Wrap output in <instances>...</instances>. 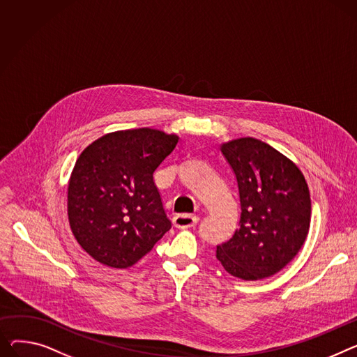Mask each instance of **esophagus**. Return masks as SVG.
Instances as JSON below:
<instances>
[{"mask_svg":"<svg viewBox=\"0 0 357 357\" xmlns=\"http://www.w3.org/2000/svg\"><path fill=\"white\" fill-rule=\"evenodd\" d=\"M198 222V217L195 215H189V213H179L174 218V225L179 229H186V228H191L194 225H197Z\"/></svg>","mask_w":357,"mask_h":357,"instance_id":"1","label":"esophagus"}]
</instances>
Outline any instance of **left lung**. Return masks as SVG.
I'll return each mask as SVG.
<instances>
[{"label": "left lung", "instance_id": "1", "mask_svg": "<svg viewBox=\"0 0 357 357\" xmlns=\"http://www.w3.org/2000/svg\"><path fill=\"white\" fill-rule=\"evenodd\" d=\"M220 149L238 183L241 220L217 258L236 278L271 277L298 254L310 229L307 182L291 159L258 139H234Z\"/></svg>", "mask_w": 357, "mask_h": 357}]
</instances>
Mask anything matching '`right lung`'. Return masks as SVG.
Instances as JSON below:
<instances>
[{
  "label": "right lung",
  "mask_w": 357,
  "mask_h": 357,
  "mask_svg": "<svg viewBox=\"0 0 357 357\" xmlns=\"http://www.w3.org/2000/svg\"><path fill=\"white\" fill-rule=\"evenodd\" d=\"M178 135L158 129L106 133L80 153L67 188L70 229L98 263L128 268L171 229L153 172Z\"/></svg>",
  "instance_id": "obj_1"
}]
</instances>
